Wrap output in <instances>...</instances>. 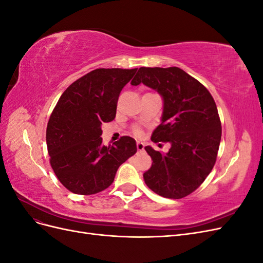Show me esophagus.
Segmentation results:
<instances>
[{
  "instance_id": "34e87169",
  "label": "esophagus",
  "mask_w": 263,
  "mask_h": 263,
  "mask_svg": "<svg viewBox=\"0 0 263 263\" xmlns=\"http://www.w3.org/2000/svg\"><path fill=\"white\" fill-rule=\"evenodd\" d=\"M136 146H137V150H138V151H142V150H144V148H145L144 142H140V141H137Z\"/></svg>"
}]
</instances>
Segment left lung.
Segmentation results:
<instances>
[{
    "mask_svg": "<svg viewBox=\"0 0 263 263\" xmlns=\"http://www.w3.org/2000/svg\"><path fill=\"white\" fill-rule=\"evenodd\" d=\"M145 84L161 95V123L154 142H169L166 154L146 146L153 159L144 173L147 186L166 198H182L200 186L216 161L221 138L217 107L211 93L178 67H141L132 85Z\"/></svg>",
    "mask_w": 263,
    "mask_h": 263,
    "instance_id": "obj_1",
    "label": "left lung"
}]
</instances>
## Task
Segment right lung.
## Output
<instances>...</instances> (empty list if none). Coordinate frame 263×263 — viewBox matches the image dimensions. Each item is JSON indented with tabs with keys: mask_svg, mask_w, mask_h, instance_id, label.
Returning <instances> with one entry per match:
<instances>
[{
	"mask_svg": "<svg viewBox=\"0 0 263 263\" xmlns=\"http://www.w3.org/2000/svg\"><path fill=\"white\" fill-rule=\"evenodd\" d=\"M137 69H97L62 93L50 115L46 141L51 168L62 185L80 195L112 184L117 169L136 154V140L124 136L102 144V123L116 116L119 93Z\"/></svg>",
	"mask_w": 263,
	"mask_h": 263,
	"instance_id": "1",
	"label": "right lung"
}]
</instances>
